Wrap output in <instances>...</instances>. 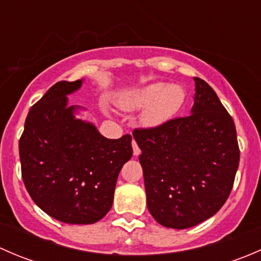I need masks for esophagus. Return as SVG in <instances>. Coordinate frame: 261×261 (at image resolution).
<instances>
[{"instance_id": "34e87169", "label": "esophagus", "mask_w": 261, "mask_h": 261, "mask_svg": "<svg viewBox=\"0 0 261 261\" xmlns=\"http://www.w3.org/2000/svg\"><path fill=\"white\" fill-rule=\"evenodd\" d=\"M133 151H134V155H135V156L140 155V152H141L140 147L138 146V144H136L135 140H133Z\"/></svg>"}]
</instances>
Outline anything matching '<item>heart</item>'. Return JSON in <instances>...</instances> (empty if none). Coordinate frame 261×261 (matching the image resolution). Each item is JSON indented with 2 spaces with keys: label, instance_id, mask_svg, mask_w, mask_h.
<instances>
[{
  "label": "heart",
  "instance_id": "1",
  "mask_svg": "<svg viewBox=\"0 0 261 261\" xmlns=\"http://www.w3.org/2000/svg\"><path fill=\"white\" fill-rule=\"evenodd\" d=\"M186 91L179 84L152 82L139 88L122 92L116 98V105L127 112L143 109L139 121L144 127L155 128L169 122L183 109ZM109 114V109L103 106Z\"/></svg>",
  "mask_w": 261,
  "mask_h": 261
}]
</instances>
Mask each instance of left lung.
<instances>
[{
  "label": "left lung",
  "instance_id": "left-lung-1",
  "mask_svg": "<svg viewBox=\"0 0 261 261\" xmlns=\"http://www.w3.org/2000/svg\"><path fill=\"white\" fill-rule=\"evenodd\" d=\"M194 83L191 115L133 133L149 212L178 230L203 222L223 206L240 162L232 118L206 82Z\"/></svg>",
  "mask_w": 261,
  "mask_h": 261
}]
</instances>
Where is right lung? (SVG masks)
Instances as JSON below:
<instances>
[{
    "instance_id": "right-lung-1",
    "label": "right lung",
    "mask_w": 261,
    "mask_h": 261,
    "mask_svg": "<svg viewBox=\"0 0 261 261\" xmlns=\"http://www.w3.org/2000/svg\"><path fill=\"white\" fill-rule=\"evenodd\" d=\"M83 80L60 81L29 111L18 150L29 194L53 218L89 225L111 210L118 173L133 156L131 135L107 139L77 118L68 96Z\"/></svg>"
}]
</instances>
